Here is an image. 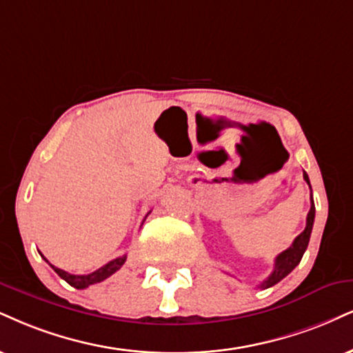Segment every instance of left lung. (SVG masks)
Listing matches in <instances>:
<instances>
[{
  "instance_id": "obj_1",
  "label": "left lung",
  "mask_w": 353,
  "mask_h": 353,
  "mask_svg": "<svg viewBox=\"0 0 353 353\" xmlns=\"http://www.w3.org/2000/svg\"><path fill=\"white\" fill-rule=\"evenodd\" d=\"M304 180L306 183L310 185V176L304 173ZM314 214H316V208H314V201H312V194H311V210L307 212L306 217V228L299 236L294 239V242L286 249L285 252H281L280 255L275 259V268H273L272 275H270L267 280H263V283H260V288H270V286L276 285L278 281H281L286 275H290L296 265L301 262L304 252L307 249V243H310V237H311V230H312V224H314Z\"/></svg>"
}]
</instances>
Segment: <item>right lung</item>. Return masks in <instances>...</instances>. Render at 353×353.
Segmentation results:
<instances>
[{
  "mask_svg": "<svg viewBox=\"0 0 353 353\" xmlns=\"http://www.w3.org/2000/svg\"><path fill=\"white\" fill-rule=\"evenodd\" d=\"M42 259L46 260L47 263H49V260H47L43 255H42ZM124 262H125V255L117 256V259L111 260V262H108L106 265H103L101 268L94 270L93 273H88V275H72V273L65 272V270H60V268L54 267V265H52V263H49V265H50L52 268H54V272L57 273V275H59L60 278H63V280L67 281L68 285H72L73 288L85 290V288H88L90 285H94V283H101L103 280H106V278H110L112 273H116L117 270L123 267Z\"/></svg>",
  "mask_w": 353,
  "mask_h": 353,
  "instance_id": "add662e5",
  "label": "right lung"
}]
</instances>
